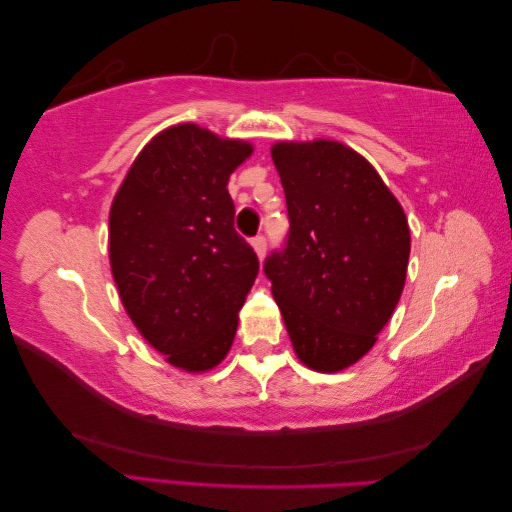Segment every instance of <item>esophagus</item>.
I'll use <instances>...</instances> for the list:
<instances>
[{"label": "esophagus", "mask_w": 512, "mask_h": 512, "mask_svg": "<svg viewBox=\"0 0 512 512\" xmlns=\"http://www.w3.org/2000/svg\"><path fill=\"white\" fill-rule=\"evenodd\" d=\"M252 247H254V252H256V256L263 260L265 258V252H267V241H265V236H256L254 241H252Z\"/></svg>", "instance_id": "34e87169"}]
</instances>
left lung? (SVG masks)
<instances>
[{"instance_id": "8db88e82", "label": "left lung", "mask_w": 512, "mask_h": 512, "mask_svg": "<svg viewBox=\"0 0 512 512\" xmlns=\"http://www.w3.org/2000/svg\"><path fill=\"white\" fill-rule=\"evenodd\" d=\"M289 236L265 260L298 360L336 373L367 356L402 296L411 232L373 165L329 139L278 141Z\"/></svg>"}]
</instances>
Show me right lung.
Here are the masks:
<instances>
[{
	"mask_svg": "<svg viewBox=\"0 0 512 512\" xmlns=\"http://www.w3.org/2000/svg\"><path fill=\"white\" fill-rule=\"evenodd\" d=\"M254 145L179 123L145 145L110 207V269L134 327L174 367L205 373L232 347L258 258L227 181Z\"/></svg>",
	"mask_w": 512,
	"mask_h": 512,
	"instance_id": "add662e5",
	"label": "right lung"
}]
</instances>
